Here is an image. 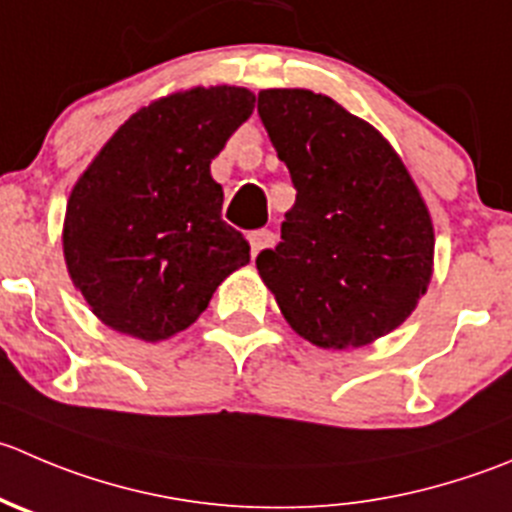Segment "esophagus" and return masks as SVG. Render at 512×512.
<instances>
[{
    "mask_svg": "<svg viewBox=\"0 0 512 512\" xmlns=\"http://www.w3.org/2000/svg\"><path fill=\"white\" fill-rule=\"evenodd\" d=\"M275 232H270V230H255V232H250V245H252V252H262V250H267V247H272L275 245Z\"/></svg>",
    "mask_w": 512,
    "mask_h": 512,
    "instance_id": "esophagus-1",
    "label": "esophagus"
}]
</instances>
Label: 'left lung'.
<instances>
[{"mask_svg":"<svg viewBox=\"0 0 512 512\" xmlns=\"http://www.w3.org/2000/svg\"><path fill=\"white\" fill-rule=\"evenodd\" d=\"M257 112L297 190L282 242L257 255L262 282L312 345H370L428 290V207L390 142L335 99L262 89Z\"/></svg>","mask_w":512,"mask_h":512,"instance_id":"obj_1","label":"left lung"}]
</instances>
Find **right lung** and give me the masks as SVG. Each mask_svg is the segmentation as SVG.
I'll return each mask as SVG.
<instances>
[{
    "mask_svg": "<svg viewBox=\"0 0 512 512\" xmlns=\"http://www.w3.org/2000/svg\"><path fill=\"white\" fill-rule=\"evenodd\" d=\"M252 109L245 87L167 94L132 114L79 177L64 215V262L104 325L167 340L250 262L242 232L222 220L210 162Z\"/></svg>",
    "mask_w": 512,
    "mask_h": 512,
    "instance_id": "obj_1",
    "label": "right lung"
}]
</instances>
